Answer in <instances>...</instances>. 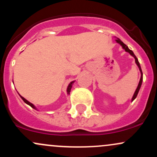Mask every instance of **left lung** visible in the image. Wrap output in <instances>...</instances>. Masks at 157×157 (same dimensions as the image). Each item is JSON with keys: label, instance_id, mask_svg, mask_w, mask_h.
<instances>
[{"label": "left lung", "instance_id": "8db88e82", "mask_svg": "<svg viewBox=\"0 0 157 157\" xmlns=\"http://www.w3.org/2000/svg\"><path fill=\"white\" fill-rule=\"evenodd\" d=\"M116 41H117V43H118V44H120V45H121V46H122V47L125 50V52H128V53L130 54V55H131V56H133V57H134V59H135V62H136V65H137V66H138V67H139V69H140V73H141V77H140V82H139L138 86H137V88H136V91H135V92H134V96H133V97H132V100H131V101H133V100H134V99L136 98V96H137V94H138V92H139V91H140V87H141V86H142V71L141 67H140V63H139V61H138V59L136 58V56H135V55H134V52H133L132 51H131V50L129 49L128 47V46H126V45H125V44H124L123 42H122V41L120 40L119 39V38L117 39V40H116Z\"/></svg>", "mask_w": 157, "mask_h": 157}]
</instances>
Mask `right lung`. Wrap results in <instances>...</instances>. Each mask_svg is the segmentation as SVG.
Instances as JSON below:
<instances>
[{"label":"right lung","instance_id":"right-lung-1","mask_svg":"<svg viewBox=\"0 0 157 157\" xmlns=\"http://www.w3.org/2000/svg\"><path fill=\"white\" fill-rule=\"evenodd\" d=\"M74 82H75V81H72V82H70L69 85H68V88H67V94H70V91H71V87H72V84L74 83ZM19 95H20V94H19ZM20 97H21V99H22V100H23V101H24L25 103H26L27 105H30V106H31L32 108H33L34 109H36L35 106L33 104L31 103V102H29L28 100H26V99H25V98H23V97L22 96H21V95H20Z\"/></svg>","mask_w":157,"mask_h":157}]
</instances>
